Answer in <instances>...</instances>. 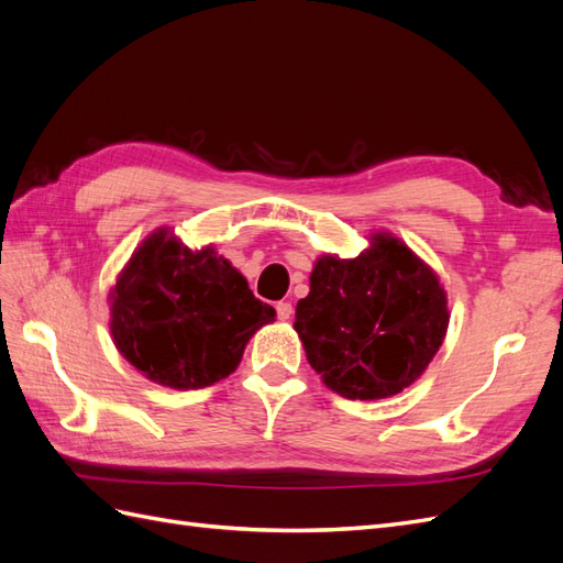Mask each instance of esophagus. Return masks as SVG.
Returning <instances> with one entry per match:
<instances>
[{"label": "esophagus", "mask_w": 563, "mask_h": 563, "mask_svg": "<svg viewBox=\"0 0 563 563\" xmlns=\"http://www.w3.org/2000/svg\"><path fill=\"white\" fill-rule=\"evenodd\" d=\"M275 308H277V317H279L282 321L291 319V314H294V305L288 302V300H279V302L275 305Z\"/></svg>", "instance_id": "1"}]
</instances>
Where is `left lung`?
Listing matches in <instances>:
<instances>
[{"instance_id":"obj_1","label":"left lung","mask_w":563,"mask_h":563,"mask_svg":"<svg viewBox=\"0 0 563 563\" xmlns=\"http://www.w3.org/2000/svg\"><path fill=\"white\" fill-rule=\"evenodd\" d=\"M444 284L399 236L378 230L356 258L323 253L296 305L300 343L345 399H387L413 385L446 338Z\"/></svg>"}]
</instances>
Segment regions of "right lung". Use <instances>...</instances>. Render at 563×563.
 I'll list each match as a JSON object with an SVG mask.
<instances>
[{
	"label": "right lung",
	"mask_w": 563,
	"mask_h": 563,
	"mask_svg": "<svg viewBox=\"0 0 563 563\" xmlns=\"http://www.w3.org/2000/svg\"><path fill=\"white\" fill-rule=\"evenodd\" d=\"M108 300L119 354L147 380L172 389L228 378L251 335L277 317L213 246L187 249L172 228L145 236Z\"/></svg>",
	"instance_id": "add662e5"
}]
</instances>
